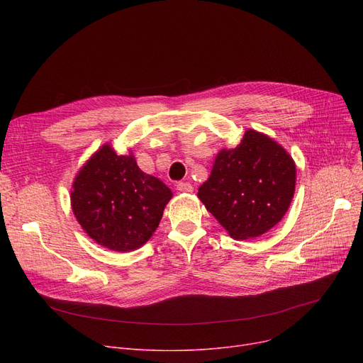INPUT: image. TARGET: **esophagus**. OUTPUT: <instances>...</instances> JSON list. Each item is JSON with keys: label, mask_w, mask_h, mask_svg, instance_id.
<instances>
[{"label": "esophagus", "mask_w": 363, "mask_h": 363, "mask_svg": "<svg viewBox=\"0 0 363 363\" xmlns=\"http://www.w3.org/2000/svg\"><path fill=\"white\" fill-rule=\"evenodd\" d=\"M177 189L179 193H193L194 188L191 184H188V182H178Z\"/></svg>", "instance_id": "obj_1"}]
</instances>
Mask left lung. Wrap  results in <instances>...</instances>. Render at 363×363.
Returning a JSON list of instances; mask_svg holds the SVG:
<instances>
[{
	"label": "left lung",
	"mask_w": 363,
	"mask_h": 363,
	"mask_svg": "<svg viewBox=\"0 0 363 363\" xmlns=\"http://www.w3.org/2000/svg\"><path fill=\"white\" fill-rule=\"evenodd\" d=\"M296 189V163L281 144L247 129L235 148H222L199 199L234 240L269 231L287 213Z\"/></svg>",
	"instance_id": "obj_1"
}]
</instances>
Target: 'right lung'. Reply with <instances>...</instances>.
Masks as SVG:
<instances>
[{
	"mask_svg": "<svg viewBox=\"0 0 363 363\" xmlns=\"http://www.w3.org/2000/svg\"><path fill=\"white\" fill-rule=\"evenodd\" d=\"M172 196L159 178L144 174L130 151L119 156L104 144L76 174L70 204L88 237L126 253L155 234Z\"/></svg>",
	"mask_w": 363,
	"mask_h": 363,
	"instance_id": "obj_1",
	"label": "right lung"
}]
</instances>
